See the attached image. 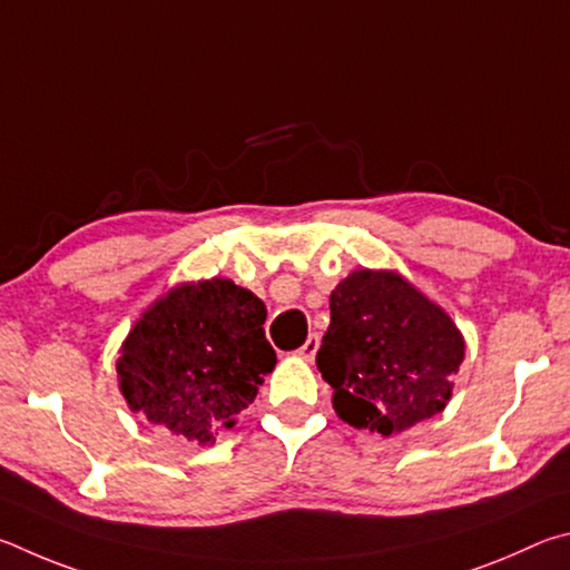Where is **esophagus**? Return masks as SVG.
Wrapping results in <instances>:
<instances>
[{
	"label": "esophagus",
	"instance_id": "esophagus-1",
	"mask_svg": "<svg viewBox=\"0 0 570 570\" xmlns=\"http://www.w3.org/2000/svg\"><path fill=\"white\" fill-rule=\"evenodd\" d=\"M317 347H321V337H317L315 333L307 337V341L303 343L301 351H297V355L303 357V361H313V357L317 355Z\"/></svg>",
	"mask_w": 570,
	"mask_h": 570
}]
</instances>
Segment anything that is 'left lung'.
Segmentation results:
<instances>
[{
    "instance_id": "1",
    "label": "left lung",
    "mask_w": 570,
    "mask_h": 570,
    "mask_svg": "<svg viewBox=\"0 0 570 570\" xmlns=\"http://www.w3.org/2000/svg\"><path fill=\"white\" fill-rule=\"evenodd\" d=\"M465 337L441 305L397 269L361 267L331 293L317 371L341 421L383 438L443 411Z\"/></svg>"
}]
</instances>
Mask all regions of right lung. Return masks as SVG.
I'll return each instance as SVG.
<instances>
[{
	"label": "right lung",
	"instance_id": "right-lung-1",
	"mask_svg": "<svg viewBox=\"0 0 570 570\" xmlns=\"http://www.w3.org/2000/svg\"><path fill=\"white\" fill-rule=\"evenodd\" d=\"M265 303L227 277L179 283L147 307L119 345L127 407L179 441L233 431L277 363Z\"/></svg>",
	"mask_w": 570,
	"mask_h": 570
}]
</instances>
